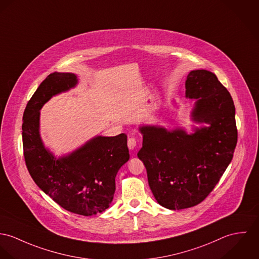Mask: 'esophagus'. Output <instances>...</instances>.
<instances>
[{"mask_svg": "<svg viewBox=\"0 0 259 259\" xmlns=\"http://www.w3.org/2000/svg\"><path fill=\"white\" fill-rule=\"evenodd\" d=\"M127 145H128V148H129L131 151H133V150L137 147V140H136L135 138H129Z\"/></svg>", "mask_w": 259, "mask_h": 259, "instance_id": "34e87169", "label": "esophagus"}]
</instances>
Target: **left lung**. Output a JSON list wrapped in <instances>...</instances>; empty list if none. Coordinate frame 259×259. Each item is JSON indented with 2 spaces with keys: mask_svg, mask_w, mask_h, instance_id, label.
<instances>
[{
  "mask_svg": "<svg viewBox=\"0 0 259 259\" xmlns=\"http://www.w3.org/2000/svg\"><path fill=\"white\" fill-rule=\"evenodd\" d=\"M185 87L186 98L195 100L189 132L182 126H139L143 143L137 156L150 189L159 204L174 210L207 197L229 167L237 142L235 107L217 75L192 70Z\"/></svg>",
  "mask_w": 259,
  "mask_h": 259,
  "instance_id": "left-lung-1",
  "label": "left lung"
}]
</instances>
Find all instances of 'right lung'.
Listing matches in <instances>:
<instances>
[{
  "label": "right lung",
  "mask_w": 259,
  "mask_h": 259,
  "mask_svg": "<svg viewBox=\"0 0 259 259\" xmlns=\"http://www.w3.org/2000/svg\"><path fill=\"white\" fill-rule=\"evenodd\" d=\"M78 84L76 74L54 72L37 87L23 116V146L36 186L64 209L81 215L104 211L113 201L115 178L130 155L125 133L96 135L72 152L57 156L40 136V109L54 96Z\"/></svg>",
  "instance_id": "add662e5"
}]
</instances>
